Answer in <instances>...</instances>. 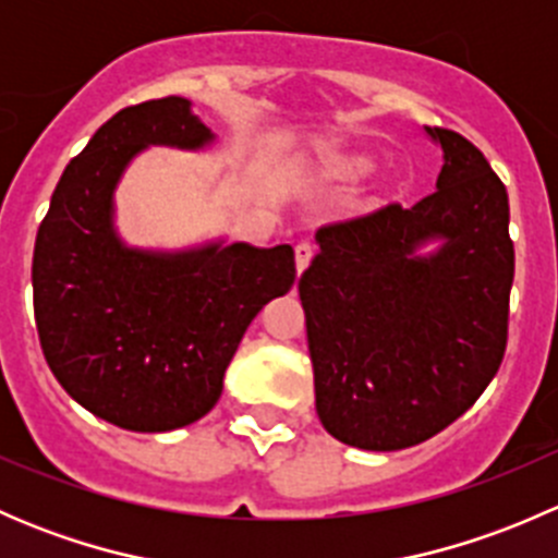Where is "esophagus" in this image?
Instances as JSON below:
<instances>
[{"label":"esophagus","mask_w":558,"mask_h":558,"mask_svg":"<svg viewBox=\"0 0 558 558\" xmlns=\"http://www.w3.org/2000/svg\"><path fill=\"white\" fill-rule=\"evenodd\" d=\"M313 245L311 243H300L294 247V258H296V272H305L307 269V264L313 262Z\"/></svg>","instance_id":"1"}]
</instances>
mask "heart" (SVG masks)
<instances>
[{"instance_id": "obj_1", "label": "heart", "mask_w": 558, "mask_h": 558, "mask_svg": "<svg viewBox=\"0 0 558 558\" xmlns=\"http://www.w3.org/2000/svg\"><path fill=\"white\" fill-rule=\"evenodd\" d=\"M375 170V159L367 154H340L326 159L324 172L340 180H364Z\"/></svg>"}]
</instances>
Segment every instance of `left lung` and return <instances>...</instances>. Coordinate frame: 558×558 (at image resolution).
Listing matches in <instances>:
<instances>
[{
    "instance_id": "1",
    "label": "left lung",
    "mask_w": 558,
    "mask_h": 558,
    "mask_svg": "<svg viewBox=\"0 0 558 558\" xmlns=\"http://www.w3.org/2000/svg\"><path fill=\"white\" fill-rule=\"evenodd\" d=\"M424 132L442 150L435 194L318 229L300 278L315 413L362 451H402L453 424L508 345V191L470 140Z\"/></svg>"
}]
</instances>
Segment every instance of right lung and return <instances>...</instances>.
I'll return each mask as SVG.
<instances>
[{
    "label": "right lung",
    "mask_w": 558,
    "mask_h": 558,
    "mask_svg": "<svg viewBox=\"0 0 558 558\" xmlns=\"http://www.w3.org/2000/svg\"><path fill=\"white\" fill-rule=\"evenodd\" d=\"M183 97L118 110L66 165L39 223L32 289L45 362L97 418L172 432L210 413L256 313L294 286V247L216 238L180 251L118 234L116 189L150 145L205 150Z\"/></svg>",
    "instance_id": "obj_1"
}]
</instances>
